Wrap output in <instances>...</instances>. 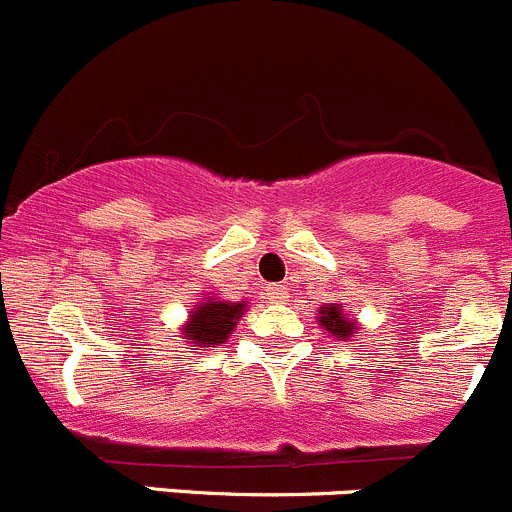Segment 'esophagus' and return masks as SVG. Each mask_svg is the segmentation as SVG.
Listing matches in <instances>:
<instances>
[{
	"label": "esophagus",
	"mask_w": 512,
	"mask_h": 512,
	"mask_svg": "<svg viewBox=\"0 0 512 512\" xmlns=\"http://www.w3.org/2000/svg\"><path fill=\"white\" fill-rule=\"evenodd\" d=\"M266 296L279 304V301H286V289L281 284H271V286H266Z\"/></svg>",
	"instance_id": "34e87169"
}]
</instances>
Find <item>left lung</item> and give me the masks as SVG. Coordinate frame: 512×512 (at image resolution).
Listing matches in <instances>:
<instances>
[{
	"label": "left lung",
	"instance_id": "obj_1",
	"mask_svg": "<svg viewBox=\"0 0 512 512\" xmlns=\"http://www.w3.org/2000/svg\"><path fill=\"white\" fill-rule=\"evenodd\" d=\"M316 324L324 329L326 334L337 342H349L352 337L359 334V321L349 319L344 314L342 304H324L319 306V314H316Z\"/></svg>",
	"mask_w": 512,
	"mask_h": 512
}]
</instances>
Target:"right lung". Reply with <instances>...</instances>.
I'll list each match as a JSON object with an SVG mask.
<instances>
[{"mask_svg": "<svg viewBox=\"0 0 512 512\" xmlns=\"http://www.w3.org/2000/svg\"><path fill=\"white\" fill-rule=\"evenodd\" d=\"M246 306L248 301H226L218 294H206L188 311L186 324H180V342L196 349L221 347L231 339Z\"/></svg>", "mask_w": 512, "mask_h": 512, "instance_id": "right-lung-1", "label": "right lung"}]
</instances>
